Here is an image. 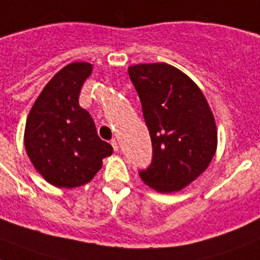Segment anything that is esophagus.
<instances>
[{
    "label": "esophagus",
    "instance_id": "34e87169",
    "mask_svg": "<svg viewBox=\"0 0 260 260\" xmlns=\"http://www.w3.org/2000/svg\"><path fill=\"white\" fill-rule=\"evenodd\" d=\"M111 145L113 147V150H115V152H117V150H119V144H117L116 140L111 141Z\"/></svg>",
    "mask_w": 260,
    "mask_h": 260
}]
</instances>
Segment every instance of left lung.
Returning a JSON list of instances; mask_svg holds the SVG:
<instances>
[{
    "label": "left lung",
    "instance_id": "8db88e82",
    "mask_svg": "<svg viewBox=\"0 0 260 260\" xmlns=\"http://www.w3.org/2000/svg\"><path fill=\"white\" fill-rule=\"evenodd\" d=\"M149 129L153 156L144 184L158 193L180 191L206 171L217 150V126L200 87L168 63L128 67Z\"/></svg>",
    "mask_w": 260,
    "mask_h": 260
}]
</instances>
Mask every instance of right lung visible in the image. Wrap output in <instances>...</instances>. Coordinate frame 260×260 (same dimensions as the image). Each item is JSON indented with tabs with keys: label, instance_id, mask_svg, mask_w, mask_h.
Returning a JSON list of instances; mask_svg holds the SVG:
<instances>
[{
	"label": "right lung",
	"instance_id": "obj_1",
	"mask_svg": "<svg viewBox=\"0 0 260 260\" xmlns=\"http://www.w3.org/2000/svg\"><path fill=\"white\" fill-rule=\"evenodd\" d=\"M92 64L74 62L52 76L30 110L25 148L38 173L56 187L73 189L92 180L112 147L98 136L92 117L79 106Z\"/></svg>",
	"mask_w": 260,
	"mask_h": 260
}]
</instances>
